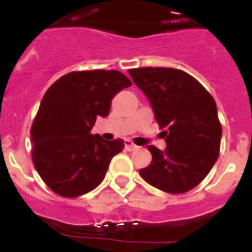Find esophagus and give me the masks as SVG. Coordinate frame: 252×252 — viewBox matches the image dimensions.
<instances>
[{
    "label": "esophagus",
    "instance_id": "1",
    "mask_svg": "<svg viewBox=\"0 0 252 252\" xmlns=\"http://www.w3.org/2000/svg\"><path fill=\"white\" fill-rule=\"evenodd\" d=\"M125 148H126V150L132 151V150H136L137 146L135 145L131 140H125Z\"/></svg>",
    "mask_w": 252,
    "mask_h": 252
}]
</instances>
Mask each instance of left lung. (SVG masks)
Masks as SVG:
<instances>
[{"label": "left lung", "mask_w": 252, "mask_h": 252, "mask_svg": "<svg viewBox=\"0 0 252 252\" xmlns=\"http://www.w3.org/2000/svg\"><path fill=\"white\" fill-rule=\"evenodd\" d=\"M133 83L146 95L166 148L149 145L150 165L140 175L166 193H186L207 177L218 159L222 127L217 106L203 86L174 68L130 69Z\"/></svg>", "instance_id": "obj_1"}]
</instances>
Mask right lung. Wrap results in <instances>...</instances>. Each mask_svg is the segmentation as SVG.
Instances as JSON below:
<instances>
[{
    "mask_svg": "<svg viewBox=\"0 0 252 252\" xmlns=\"http://www.w3.org/2000/svg\"><path fill=\"white\" fill-rule=\"evenodd\" d=\"M130 86L119 70H84L63 75L46 91L31 142L35 169L53 192L74 198L101 184L125 142L107 141L91 130L98 117L108 116L113 97Z\"/></svg>",
    "mask_w": 252,
    "mask_h": 252,
    "instance_id": "obj_1",
    "label": "right lung"
}]
</instances>
